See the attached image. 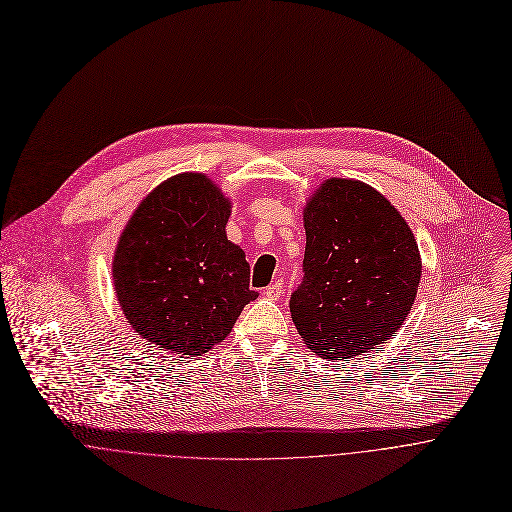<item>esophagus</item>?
<instances>
[{
    "instance_id": "34e87169",
    "label": "esophagus",
    "mask_w": 512,
    "mask_h": 512,
    "mask_svg": "<svg viewBox=\"0 0 512 512\" xmlns=\"http://www.w3.org/2000/svg\"><path fill=\"white\" fill-rule=\"evenodd\" d=\"M281 291H283V281L277 279V281H273L271 285H267V289L263 291V294H265L267 298H271V300H277V298L281 296Z\"/></svg>"
}]
</instances>
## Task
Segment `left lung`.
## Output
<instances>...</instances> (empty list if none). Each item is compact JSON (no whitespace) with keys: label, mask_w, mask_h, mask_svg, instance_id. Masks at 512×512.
<instances>
[{"label":"left lung","mask_w":512,"mask_h":512,"mask_svg":"<svg viewBox=\"0 0 512 512\" xmlns=\"http://www.w3.org/2000/svg\"><path fill=\"white\" fill-rule=\"evenodd\" d=\"M304 283L289 310L304 344L344 360L395 336L421 281V255L401 212L373 186L328 178L304 206Z\"/></svg>","instance_id":"1"}]
</instances>
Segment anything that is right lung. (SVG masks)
I'll return each instance as SVG.
<instances>
[{
	"label": "right lung",
	"instance_id": "right-lung-1",
	"mask_svg": "<svg viewBox=\"0 0 512 512\" xmlns=\"http://www.w3.org/2000/svg\"><path fill=\"white\" fill-rule=\"evenodd\" d=\"M231 208L206 174L182 172L133 210L115 247L113 289L129 326L150 344L204 354L257 298L245 251L227 239Z\"/></svg>",
	"mask_w": 512,
	"mask_h": 512
}]
</instances>
